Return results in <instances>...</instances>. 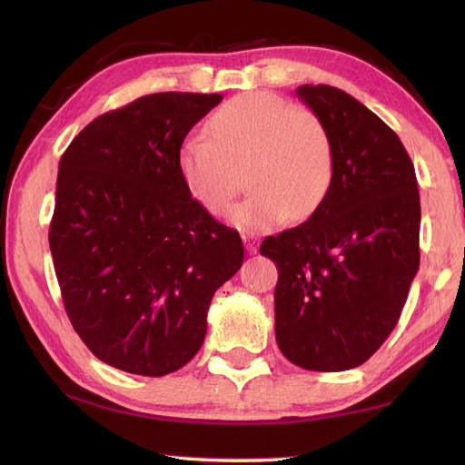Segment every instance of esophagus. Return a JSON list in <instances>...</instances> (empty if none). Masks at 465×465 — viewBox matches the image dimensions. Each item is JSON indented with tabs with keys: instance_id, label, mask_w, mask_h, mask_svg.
Instances as JSON below:
<instances>
[{
	"instance_id": "obj_1",
	"label": "esophagus",
	"mask_w": 465,
	"mask_h": 465,
	"mask_svg": "<svg viewBox=\"0 0 465 465\" xmlns=\"http://www.w3.org/2000/svg\"><path fill=\"white\" fill-rule=\"evenodd\" d=\"M242 240H243V246H246V250H248V254H256V252H258L256 240L252 238V235H246V233L242 235Z\"/></svg>"
}]
</instances>
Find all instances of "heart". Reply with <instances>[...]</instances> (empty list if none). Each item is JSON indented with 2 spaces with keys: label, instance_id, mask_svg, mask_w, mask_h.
I'll return each mask as SVG.
<instances>
[{
  "label": "heart",
  "instance_id": "obj_1",
  "mask_svg": "<svg viewBox=\"0 0 465 465\" xmlns=\"http://www.w3.org/2000/svg\"><path fill=\"white\" fill-rule=\"evenodd\" d=\"M207 130L183 140L176 166L191 197L211 213L230 207L243 168L254 193L230 211L240 230H266L286 215L302 222L323 203L335 156L313 109L292 107L276 93L248 91L219 107Z\"/></svg>",
  "mask_w": 465,
  "mask_h": 465
}]
</instances>
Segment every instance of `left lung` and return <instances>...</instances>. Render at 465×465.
<instances>
[{
  "label": "left lung",
  "mask_w": 465,
  "mask_h": 465,
  "mask_svg": "<svg viewBox=\"0 0 465 465\" xmlns=\"http://www.w3.org/2000/svg\"><path fill=\"white\" fill-rule=\"evenodd\" d=\"M325 122L335 168L305 223L270 235L260 254L278 268L276 343L286 360L341 372L372 356L399 323L419 270L420 203L401 138L348 93L301 85Z\"/></svg>",
  "instance_id": "1"
}]
</instances>
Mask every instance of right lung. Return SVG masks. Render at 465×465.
Returning a JSON list of instances; mask_svg holds the SVG:
<instances>
[{"mask_svg":"<svg viewBox=\"0 0 465 465\" xmlns=\"http://www.w3.org/2000/svg\"><path fill=\"white\" fill-rule=\"evenodd\" d=\"M219 93H154L83 128L58 163L48 242L64 311L105 364L166 376L203 345L240 233L184 187L176 152Z\"/></svg>","mask_w":465,"mask_h":465,"instance_id":"right-lung-1","label":"right lung"}]
</instances>
